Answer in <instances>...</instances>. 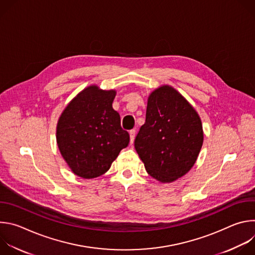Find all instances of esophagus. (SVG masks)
Masks as SVG:
<instances>
[{"label":"esophagus","mask_w":255,"mask_h":255,"mask_svg":"<svg viewBox=\"0 0 255 255\" xmlns=\"http://www.w3.org/2000/svg\"><path fill=\"white\" fill-rule=\"evenodd\" d=\"M129 134H130V144H133V142H134V138H135V134H136L135 129L130 130V131H129Z\"/></svg>","instance_id":"obj_1"}]
</instances>
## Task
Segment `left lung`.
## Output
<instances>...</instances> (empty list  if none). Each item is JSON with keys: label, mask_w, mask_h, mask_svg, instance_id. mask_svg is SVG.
<instances>
[{"label": "left lung", "mask_w": 255, "mask_h": 255, "mask_svg": "<svg viewBox=\"0 0 255 255\" xmlns=\"http://www.w3.org/2000/svg\"><path fill=\"white\" fill-rule=\"evenodd\" d=\"M204 140L202 121L194 107L170 86L148 97L146 120L135 149L150 176L171 183L194 166Z\"/></svg>", "instance_id": "obj_1"}]
</instances>
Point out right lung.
<instances>
[{"mask_svg":"<svg viewBox=\"0 0 255 255\" xmlns=\"http://www.w3.org/2000/svg\"><path fill=\"white\" fill-rule=\"evenodd\" d=\"M115 96L114 90L90 86L69 102L58 119L57 146L78 176L90 179L104 174L128 146L129 134L112 107Z\"/></svg>","mask_w":255,"mask_h":255,"instance_id":"add662e5","label":"right lung"}]
</instances>
